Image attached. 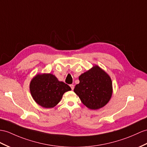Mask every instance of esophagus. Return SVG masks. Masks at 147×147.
Wrapping results in <instances>:
<instances>
[{"label": "esophagus", "mask_w": 147, "mask_h": 147, "mask_svg": "<svg viewBox=\"0 0 147 147\" xmlns=\"http://www.w3.org/2000/svg\"><path fill=\"white\" fill-rule=\"evenodd\" d=\"M70 86V87H71V90H73L74 88V85L73 84H71Z\"/></svg>", "instance_id": "1"}]
</instances>
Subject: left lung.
Masks as SVG:
<instances>
[{
  "instance_id": "8db88e82",
  "label": "left lung",
  "mask_w": 147,
  "mask_h": 147,
  "mask_svg": "<svg viewBox=\"0 0 147 147\" xmlns=\"http://www.w3.org/2000/svg\"><path fill=\"white\" fill-rule=\"evenodd\" d=\"M79 84L74 92L81 102L91 110H97L107 104L112 95V82L110 76L98 65L81 74Z\"/></svg>"
}]
</instances>
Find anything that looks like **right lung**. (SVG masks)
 <instances>
[{
    "mask_svg": "<svg viewBox=\"0 0 147 147\" xmlns=\"http://www.w3.org/2000/svg\"><path fill=\"white\" fill-rule=\"evenodd\" d=\"M71 88L63 82H60L51 74H37L30 83L32 98L37 104L44 108L54 107L60 102L63 94Z\"/></svg>",
    "mask_w": 147,
    "mask_h": 147,
    "instance_id": "1",
    "label": "right lung"
}]
</instances>
